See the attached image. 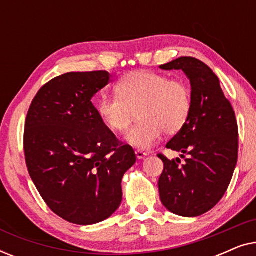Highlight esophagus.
<instances>
[{
  "label": "esophagus",
  "instance_id": "obj_1",
  "mask_svg": "<svg viewBox=\"0 0 256 256\" xmlns=\"http://www.w3.org/2000/svg\"><path fill=\"white\" fill-rule=\"evenodd\" d=\"M135 154H136V157H138V160H143L146 156V152H142V150H136Z\"/></svg>",
  "mask_w": 256,
  "mask_h": 256
}]
</instances>
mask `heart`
Here are the masks:
<instances>
[{
    "label": "heart",
    "instance_id": "obj_1",
    "mask_svg": "<svg viewBox=\"0 0 256 256\" xmlns=\"http://www.w3.org/2000/svg\"><path fill=\"white\" fill-rule=\"evenodd\" d=\"M135 110L138 120L126 140L135 148L148 150L163 132L174 135L186 124L192 110L190 86L182 79L141 70L122 76L114 96H102L96 102L98 115L114 132L129 127Z\"/></svg>",
    "mask_w": 256,
    "mask_h": 256
}]
</instances>
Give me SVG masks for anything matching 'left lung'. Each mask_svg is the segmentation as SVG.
Segmentation results:
<instances>
[{
    "mask_svg": "<svg viewBox=\"0 0 256 256\" xmlns=\"http://www.w3.org/2000/svg\"><path fill=\"white\" fill-rule=\"evenodd\" d=\"M160 68L182 70L192 90L190 118L166 144L183 154L185 162L157 155L164 164L158 180L160 202L174 214L198 216L218 204L232 180L239 146L236 113L219 78L202 62L180 57Z\"/></svg>",
    "mask_w": 256,
    "mask_h": 256,
    "instance_id": "obj_1",
    "label": "left lung"
}]
</instances>
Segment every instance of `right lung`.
Here are the masks:
<instances>
[{"label": "right lung", "mask_w": 256, "mask_h": 256, "mask_svg": "<svg viewBox=\"0 0 256 256\" xmlns=\"http://www.w3.org/2000/svg\"><path fill=\"white\" fill-rule=\"evenodd\" d=\"M106 71L70 72L38 90L24 128V156L52 212L76 225L110 218L122 200L121 180L136 156L98 115L92 98Z\"/></svg>", "instance_id": "right-lung-1"}]
</instances>
